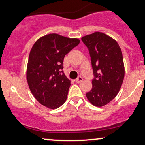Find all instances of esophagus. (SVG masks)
<instances>
[{
    "label": "esophagus",
    "mask_w": 145,
    "mask_h": 145,
    "mask_svg": "<svg viewBox=\"0 0 145 145\" xmlns=\"http://www.w3.org/2000/svg\"><path fill=\"white\" fill-rule=\"evenodd\" d=\"M83 80V78L81 76H79L77 79H76V82L77 83H80Z\"/></svg>",
    "instance_id": "esophagus-1"
}]
</instances>
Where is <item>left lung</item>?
I'll return each instance as SVG.
<instances>
[{"mask_svg": "<svg viewBox=\"0 0 145 145\" xmlns=\"http://www.w3.org/2000/svg\"><path fill=\"white\" fill-rule=\"evenodd\" d=\"M89 49L94 78L93 87L86 95L93 106L101 107L119 93L125 76L122 52L112 37L95 32L82 37Z\"/></svg>", "mask_w": 145, "mask_h": 145, "instance_id": "8db88e82", "label": "left lung"}]
</instances>
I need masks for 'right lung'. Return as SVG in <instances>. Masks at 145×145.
<instances>
[{
	"mask_svg": "<svg viewBox=\"0 0 145 145\" xmlns=\"http://www.w3.org/2000/svg\"><path fill=\"white\" fill-rule=\"evenodd\" d=\"M80 40L52 33L41 37L31 48L26 69V79L35 99L50 109L65 102L71 85L63 73L64 57Z\"/></svg>",
	"mask_w": 145,
	"mask_h": 145,
	"instance_id": "add662e5",
	"label": "right lung"
}]
</instances>
